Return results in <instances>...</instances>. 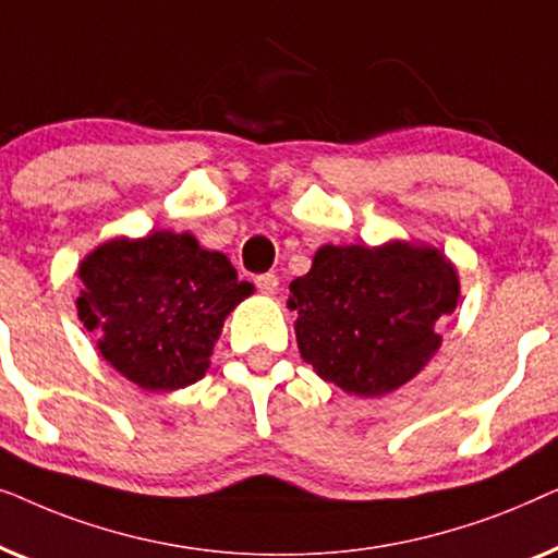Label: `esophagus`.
<instances>
[{
  "label": "esophagus",
  "instance_id": "1",
  "mask_svg": "<svg viewBox=\"0 0 558 558\" xmlns=\"http://www.w3.org/2000/svg\"><path fill=\"white\" fill-rule=\"evenodd\" d=\"M256 287H258V292H262V294H277V289H279L277 274H258Z\"/></svg>",
  "mask_w": 558,
  "mask_h": 558
}]
</instances>
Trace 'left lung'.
<instances>
[{
	"label": "left lung",
	"mask_w": 558,
	"mask_h": 558,
	"mask_svg": "<svg viewBox=\"0 0 558 558\" xmlns=\"http://www.w3.org/2000/svg\"><path fill=\"white\" fill-rule=\"evenodd\" d=\"M460 302L457 266L429 243L323 246L289 284L304 363L345 393L376 399L409 384L441 345Z\"/></svg>",
	"instance_id": "1"
}]
</instances>
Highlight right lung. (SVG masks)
<instances>
[{
    "instance_id": "add662e5",
    "label": "right lung",
    "mask_w": 558,
    "mask_h": 558,
    "mask_svg": "<svg viewBox=\"0 0 558 558\" xmlns=\"http://www.w3.org/2000/svg\"><path fill=\"white\" fill-rule=\"evenodd\" d=\"M78 279L75 310L98 353L155 393L201 380L226 317L254 294L226 254L172 231L98 243L78 264Z\"/></svg>"
}]
</instances>
